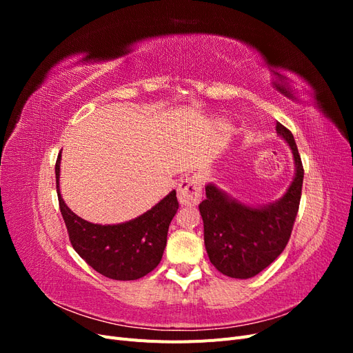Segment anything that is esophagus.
<instances>
[{
  "label": "esophagus",
  "instance_id": "1",
  "mask_svg": "<svg viewBox=\"0 0 353 353\" xmlns=\"http://www.w3.org/2000/svg\"><path fill=\"white\" fill-rule=\"evenodd\" d=\"M203 178L200 174H193L187 176L183 183L178 185V200L184 206H196L201 200Z\"/></svg>",
  "mask_w": 353,
  "mask_h": 353
}]
</instances>
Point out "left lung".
<instances>
[{
    "label": "left lung",
    "mask_w": 353,
    "mask_h": 353,
    "mask_svg": "<svg viewBox=\"0 0 353 353\" xmlns=\"http://www.w3.org/2000/svg\"><path fill=\"white\" fill-rule=\"evenodd\" d=\"M276 134L290 145L296 174L285 194L268 206L250 208L231 199L213 184L200 203L205 245L215 268L231 279H252L285 249L299 212L303 165L293 134L276 122Z\"/></svg>",
    "instance_id": "8db88e82"
}]
</instances>
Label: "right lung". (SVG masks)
<instances>
[{
	"label": "right lung",
	"mask_w": 353,
	"mask_h": 353,
	"mask_svg": "<svg viewBox=\"0 0 353 353\" xmlns=\"http://www.w3.org/2000/svg\"><path fill=\"white\" fill-rule=\"evenodd\" d=\"M60 154L56 184L61 216L73 249L92 270L112 280L131 281L152 272L162 261L169 223L178 210L176 191L130 222L99 225L79 218L63 201L60 188Z\"/></svg>",
	"instance_id": "add662e5"
}]
</instances>
